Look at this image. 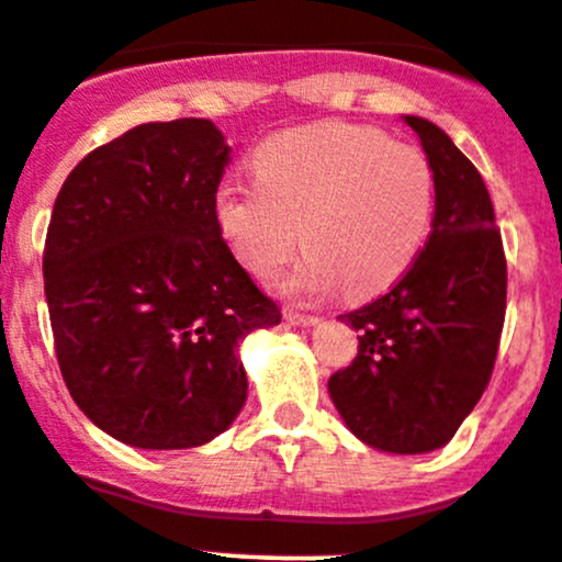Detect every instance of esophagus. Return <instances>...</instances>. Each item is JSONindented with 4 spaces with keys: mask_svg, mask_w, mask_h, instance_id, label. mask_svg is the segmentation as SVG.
Listing matches in <instances>:
<instances>
[{
    "mask_svg": "<svg viewBox=\"0 0 562 562\" xmlns=\"http://www.w3.org/2000/svg\"><path fill=\"white\" fill-rule=\"evenodd\" d=\"M286 319L297 327H314L319 325V316L314 314H300V311H286Z\"/></svg>",
    "mask_w": 562,
    "mask_h": 562,
    "instance_id": "34e87169",
    "label": "esophagus"
}]
</instances>
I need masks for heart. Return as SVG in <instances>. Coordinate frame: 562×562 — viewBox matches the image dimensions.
<instances>
[{"instance_id":"b5f03b06","label":"heart","mask_w":562,"mask_h":562,"mask_svg":"<svg viewBox=\"0 0 562 562\" xmlns=\"http://www.w3.org/2000/svg\"><path fill=\"white\" fill-rule=\"evenodd\" d=\"M257 182L224 180L213 215L237 262L270 279L300 243L289 294L349 297L391 286L431 229L435 171L418 147L349 122H319L270 136L254 153Z\"/></svg>"}]
</instances>
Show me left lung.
<instances>
[{
	"mask_svg": "<svg viewBox=\"0 0 562 562\" xmlns=\"http://www.w3.org/2000/svg\"><path fill=\"white\" fill-rule=\"evenodd\" d=\"M435 171V221L413 268L341 322L358 358L327 382L347 429L385 453L451 442L492 376L505 319V254L486 186L442 127L404 114Z\"/></svg>",
	"mask_w": 562,
	"mask_h": 562,
	"instance_id": "8db88e82",
	"label": "left lung"
}]
</instances>
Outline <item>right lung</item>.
<instances>
[{"label":"right lung","instance_id":"right-lung-1","mask_svg":"<svg viewBox=\"0 0 562 562\" xmlns=\"http://www.w3.org/2000/svg\"><path fill=\"white\" fill-rule=\"evenodd\" d=\"M229 153L210 120L147 122L92 149L54 202L43 279L59 369L125 446L224 435L248 396L243 338L281 322L215 224Z\"/></svg>","mask_w":562,"mask_h":562}]
</instances>
